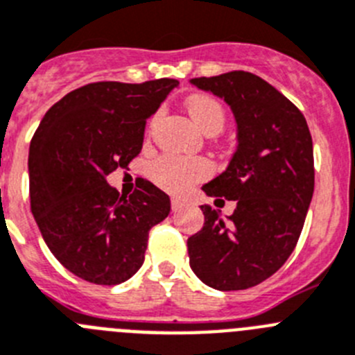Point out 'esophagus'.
I'll use <instances>...</instances> for the list:
<instances>
[{
	"mask_svg": "<svg viewBox=\"0 0 355 355\" xmlns=\"http://www.w3.org/2000/svg\"><path fill=\"white\" fill-rule=\"evenodd\" d=\"M184 207H185V201L182 200V198L178 196L171 198V210H173V212H178V210H182Z\"/></svg>",
	"mask_w": 355,
	"mask_h": 355,
	"instance_id": "1",
	"label": "esophagus"
}]
</instances>
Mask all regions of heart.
Instances as JSON below:
<instances>
[{
	"label": "heart",
	"instance_id": "heart-1",
	"mask_svg": "<svg viewBox=\"0 0 355 355\" xmlns=\"http://www.w3.org/2000/svg\"><path fill=\"white\" fill-rule=\"evenodd\" d=\"M187 113L194 123L209 136L221 132L226 122V111L217 98L210 95H193L185 102ZM159 116H154L152 125ZM210 164L201 157L184 159L175 155H162L152 166V178L155 184L170 193H182L191 185L209 177Z\"/></svg>",
	"mask_w": 355,
	"mask_h": 355
}]
</instances>
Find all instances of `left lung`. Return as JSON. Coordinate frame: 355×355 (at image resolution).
<instances>
[{
    "mask_svg": "<svg viewBox=\"0 0 355 355\" xmlns=\"http://www.w3.org/2000/svg\"><path fill=\"white\" fill-rule=\"evenodd\" d=\"M191 83L225 98L239 130L226 171L203 185L237 209L223 221L201 205L203 228L187 239L191 269L216 290L251 288L281 269L301 237L315 189L311 134L299 107L251 72Z\"/></svg>",
    "mask_w": 355,
    "mask_h": 355,
    "instance_id": "left-lung-1",
    "label": "left lung"
}]
</instances>
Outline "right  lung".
I'll return each mask as SVG.
<instances>
[{
    "label": "right lung",
    "mask_w": 355,
    "mask_h": 355,
    "mask_svg": "<svg viewBox=\"0 0 355 355\" xmlns=\"http://www.w3.org/2000/svg\"><path fill=\"white\" fill-rule=\"evenodd\" d=\"M177 79L98 81L67 94L30 143V203L56 260L94 285L123 283L143 265L148 232L170 214V196L139 178L120 196L106 177L143 148L146 118Z\"/></svg>",
    "instance_id": "1"
}]
</instances>
